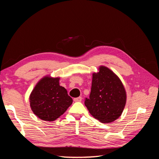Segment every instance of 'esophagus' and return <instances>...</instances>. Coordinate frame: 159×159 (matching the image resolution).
I'll use <instances>...</instances> for the list:
<instances>
[{"label":"esophagus","instance_id":"34e87169","mask_svg":"<svg viewBox=\"0 0 159 159\" xmlns=\"http://www.w3.org/2000/svg\"><path fill=\"white\" fill-rule=\"evenodd\" d=\"M81 99H82L81 97H78V98H76L74 99V102H81Z\"/></svg>","mask_w":159,"mask_h":159}]
</instances>
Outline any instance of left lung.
<instances>
[{
    "label": "left lung",
    "instance_id": "obj_1",
    "mask_svg": "<svg viewBox=\"0 0 159 159\" xmlns=\"http://www.w3.org/2000/svg\"><path fill=\"white\" fill-rule=\"evenodd\" d=\"M127 102V93L121 80L114 72L100 66L92 74L89 99L85 105L89 113L103 123H111L121 116Z\"/></svg>",
    "mask_w": 159,
    "mask_h": 159
}]
</instances>
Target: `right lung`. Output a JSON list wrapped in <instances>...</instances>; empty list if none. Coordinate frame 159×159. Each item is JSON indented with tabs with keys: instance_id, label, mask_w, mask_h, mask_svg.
Returning a JSON list of instances; mask_svg holds the SVG:
<instances>
[{
	"instance_id": "add662e5",
	"label": "right lung",
	"mask_w": 159,
	"mask_h": 159,
	"mask_svg": "<svg viewBox=\"0 0 159 159\" xmlns=\"http://www.w3.org/2000/svg\"><path fill=\"white\" fill-rule=\"evenodd\" d=\"M60 79L49 75L44 76L38 81L29 96L32 112L43 121H55L73 102L66 89L60 85Z\"/></svg>"
}]
</instances>
